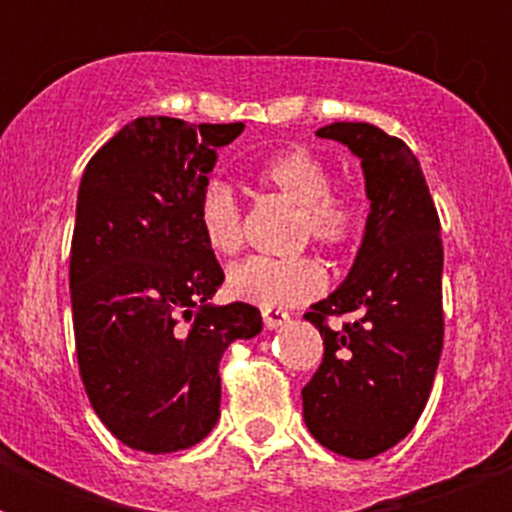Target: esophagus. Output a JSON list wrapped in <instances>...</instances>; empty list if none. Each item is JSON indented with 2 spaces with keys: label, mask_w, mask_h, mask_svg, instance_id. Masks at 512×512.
I'll use <instances>...</instances> for the list:
<instances>
[{
  "label": "esophagus",
  "mask_w": 512,
  "mask_h": 512,
  "mask_svg": "<svg viewBox=\"0 0 512 512\" xmlns=\"http://www.w3.org/2000/svg\"><path fill=\"white\" fill-rule=\"evenodd\" d=\"M289 313L287 311H263V324L268 329H276L281 324H287Z\"/></svg>",
  "instance_id": "esophagus-1"
}]
</instances>
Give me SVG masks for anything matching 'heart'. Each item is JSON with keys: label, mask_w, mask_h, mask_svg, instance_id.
<instances>
[{"label": "heart", "mask_w": 512, "mask_h": 512, "mask_svg": "<svg viewBox=\"0 0 512 512\" xmlns=\"http://www.w3.org/2000/svg\"><path fill=\"white\" fill-rule=\"evenodd\" d=\"M268 191L297 207V239L313 241L329 252L350 249L366 225L358 196L332 185V170L319 154L297 146L268 156L257 167ZM199 225L204 239L220 255H233L244 241V212L223 180H209L199 196ZM327 287L324 265L311 255L247 257L228 271V295L260 311H279L308 303Z\"/></svg>", "instance_id": "obj_1"}]
</instances>
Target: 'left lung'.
<instances>
[{
	"label": "left lung",
	"mask_w": 512,
	"mask_h": 512,
	"mask_svg": "<svg viewBox=\"0 0 512 512\" xmlns=\"http://www.w3.org/2000/svg\"><path fill=\"white\" fill-rule=\"evenodd\" d=\"M361 159L369 196L366 233L348 279L305 319L324 358L303 388V417L329 452L369 460L417 425L444 348V244L436 204L404 140L366 122L316 132ZM332 315H350L340 330Z\"/></svg>",
	"instance_id": "obj_1"
}]
</instances>
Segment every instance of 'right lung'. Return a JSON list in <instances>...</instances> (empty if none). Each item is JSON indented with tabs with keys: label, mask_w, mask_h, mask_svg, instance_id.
<instances>
[{
	"label": "right lung",
	"mask_w": 512,
	"mask_h": 512,
	"mask_svg": "<svg viewBox=\"0 0 512 512\" xmlns=\"http://www.w3.org/2000/svg\"><path fill=\"white\" fill-rule=\"evenodd\" d=\"M244 124L140 116L92 156L71 239L76 361L100 422L130 449L199 444L220 417V358L263 329L255 305H209L225 273L199 196Z\"/></svg>",
	"instance_id": "right-lung-1"
}]
</instances>
